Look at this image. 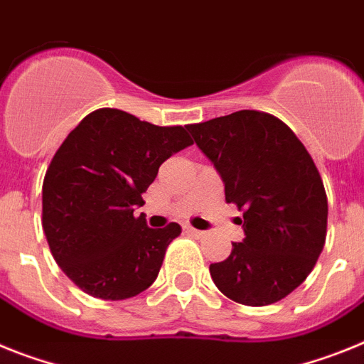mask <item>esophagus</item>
I'll list each match as a JSON object with an SVG mask.
<instances>
[{
	"label": "esophagus",
	"instance_id": "34e87169",
	"mask_svg": "<svg viewBox=\"0 0 364 364\" xmlns=\"http://www.w3.org/2000/svg\"><path fill=\"white\" fill-rule=\"evenodd\" d=\"M184 228H186V232L193 235V237H204V235H206V232H203V230L193 228V226H184Z\"/></svg>",
	"mask_w": 364,
	"mask_h": 364
}]
</instances>
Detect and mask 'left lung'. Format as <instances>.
<instances>
[{"label": "left lung", "mask_w": 364, "mask_h": 364, "mask_svg": "<svg viewBox=\"0 0 364 364\" xmlns=\"http://www.w3.org/2000/svg\"><path fill=\"white\" fill-rule=\"evenodd\" d=\"M225 184L226 203L243 210L245 239L232 243L210 274L243 306H269L293 293L326 243L328 198L315 161L293 130L257 110L188 125Z\"/></svg>", "instance_id": "left-lung-1"}]
</instances>
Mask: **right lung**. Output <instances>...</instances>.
I'll use <instances>...</instances> for the list:
<instances>
[{"label": "right lung", "instance_id": "add662e5", "mask_svg": "<svg viewBox=\"0 0 364 364\" xmlns=\"http://www.w3.org/2000/svg\"><path fill=\"white\" fill-rule=\"evenodd\" d=\"M193 144L184 127H156L99 108L62 141L42 186V226L64 274L102 300L136 296L156 279L182 228H149L141 193L175 152Z\"/></svg>", "mask_w": 364, "mask_h": 364}]
</instances>
